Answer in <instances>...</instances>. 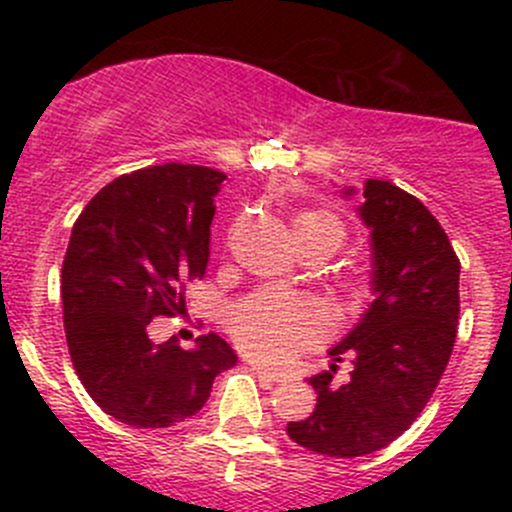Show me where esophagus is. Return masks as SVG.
Instances as JSON below:
<instances>
[{
	"instance_id": "obj_1",
	"label": "esophagus",
	"mask_w": 512,
	"mask_h": 512,
	"mask_svg": "<svg viewBox=\"0 0 512 512\" xmlns=\"http://www.w3.org/2000/svg\"><path fill=\"white\" fill-rule=\"evenodd\" d=\"M250 366H252V371L257 374V379H260L262 386H272V384H277V381H282V374H275V371H270V369H262L257 361H250Z\"/></svg>"
}]
</instances>
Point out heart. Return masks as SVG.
Instances as JSON below:
<instances>
[{
	"label": "heart",
	"instance_id": "1",
	"mask_svg": "<svg viewBox=\"0 0 512 512\" xmlns=\"http://www.w3.org/2000/svg\"><path fill=\"white\" fill-rule=\"evenodd\" d=\"M292 230L299 247H322L329 255L347 242L344 220L324 208H307L294 215ZM366 292L369 287L364 280H349L342 289L344 304L359 307ZM227 324L237 347L265 364H280L287 356L312 349L324 337V322L309 299L275 289H260L240 299L230 309Z\"/></svg>",
	"mask_w": 512,
	"mask_h": 512
}]
</instances>
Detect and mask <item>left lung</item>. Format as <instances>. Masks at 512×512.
<instances>
[{
  "label": "left lung",
  "instance_id": "obj_1",
  "mask_svg": "<svg viewBox=\"0 0 512 512\" xmlns=\"http://www.w3.org/2000/svg\"><path fill=\"white\" fill-rule=\"evenodd\" d=\"M359 218L371 230L374 302L329 349L332 366L309 379L317 391L312 416L287 423L294 443L334 458L379 451L416 421L451 359L461 312V262L421 200L369 178ZM344 358L355 369L337 382Z\"/></svg>",
  "mask_w": 512,
  "mask_h": 512
}]
</instances>
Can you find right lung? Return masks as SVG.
<instances>
[{"instance_id":"right-lung-1","label":"right lung","mask_w":512,"mask_h":512,"mask_svg":"<svg viewBox=\"0 0 512 512\" xmlns=\"http://www.w3.org/2000/svg\"><path fill=\"white\" fill-rule=\"evenodd\" d=\"M225 178L205 165H151L98 190L74 223L61 267L66 344L84 389L116 421H185L235 366L213 332L195 349L148 337L153 319L185 312V282L205 275Z\"/></svg>"}]
</instances>
